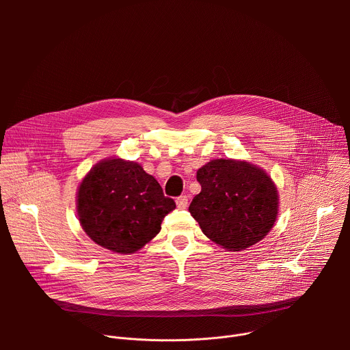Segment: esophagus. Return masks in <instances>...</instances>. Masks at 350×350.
Here are the masks:
<instances>
[{"mask_svg":"<svg viewBox=\"0 0 350 350\" xmlns=\"http://www.w3.org/2000/svg\"><path fill=\"white\" fill-rule=\"evenodd\" d=\"M176 205H177L178 209H185V208L188 206V198H187L185 195L178 196V198L176 199Z\"/></svg>","mask_w":350,"mask_h":350,"instance_id":"34e87169","label":"esophagus"}]
</instances>
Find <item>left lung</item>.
I'll return each mask as SVG.
<instances>
[{"label": "left lung", "instance_id": "left-lung-1", "mask_svg": "<svg viewBox=\"0 0 350 350\" xmlns=\"http://www.w3.org/2000/svg\"><path fill=\"white\" fill-rule=\"evenodd\" d=\"M202 189L188 208L202 232L227 251L262 241L278 216V189L262 167L241 159H213L196 172Z\"/></svg>", "mask_w": 350, "mask_h": 350}]
</instances>
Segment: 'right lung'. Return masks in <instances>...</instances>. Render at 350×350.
<instances>
[{"mask_svg":"<svg viewBox=\"0 0 350 350\" xmlns=\"http://www.w3.org/2000/svg\"><path fill=\"white\" fill-rule=\"evenodd\" d=\"M84 232L113 254H134L159 231L176 204L139 163L112 157L98 162L77 188Z\"/></svg>","mask_w":350,"mask_h":350,"instance_id":"obj_1","label":"right lung"}]
</instances>
